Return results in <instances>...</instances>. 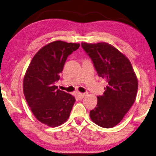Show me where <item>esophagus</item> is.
I'll return each instance as SVG.
<instances>
[{"label": "esophagus", "mask_w": 156, "mask_h": 156, "mask_svg": "<svg viewBox=\"0 0 156 156\" xmlns=\"http://www.w3.org/2000/svg\"><path fill=\"white\" fill-rule=\"evenodd\" d=\"M85 96H86L85 93H78L77 95H76V97H77L78 99H80V100L82 99Z\"/></svg>", "instance_id": "34e87169"}]
</instances>
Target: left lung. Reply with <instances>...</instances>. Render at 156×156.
Returning <instances> with one entry per match:
<instances>
[{
  "mask_svg": "<svg viewBox=\"0 0 156 156\" xmlns=\"http://www.w3.org/2000/svg\"><path fill=\"white\" fill-rule=\"evenodd\" d=\"M81 47L93 61L98 76L106 86L103 95L90 111L91 120L103 128H112L124 118L136 100L138 82L126 56L108 43H81Z\"/></svg>",
  "mask_w": 156,
  "mask_h": 156,
  "instance_id": "left-lung-1",
  "label": "left lung"
}]
</instances>
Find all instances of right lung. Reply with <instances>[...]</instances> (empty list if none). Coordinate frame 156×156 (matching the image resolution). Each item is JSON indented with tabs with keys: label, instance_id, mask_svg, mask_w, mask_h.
<instances>
[{
	"label": "right lung",
	"instance_id": "1",
	"mask_svg": "<svg viewBox=\"0 0 156 156\" xmlns=\"http://www.w3.org/2000/svg\"><path fill=\"white\" fill-rule=\"evenodd\" d=\"M80 43L56 41L45 45L34 55L23 80V93L28 106L38 120L48 126L67 121L75 99L55 85L59 80L70 55Z\"/></svg>",
	"mask_w": 156,
	"mask_h": 156
}]
</instances>
